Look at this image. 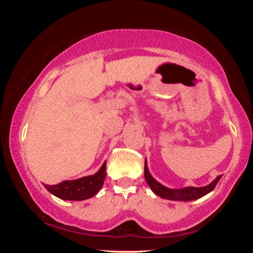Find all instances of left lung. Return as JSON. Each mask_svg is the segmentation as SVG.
I'll return each mask as SVG.
<instances>
[{"mask_svg":"<svg viewBox=\"0 0 253 253\" xmlns=\"http://www.w3.org/2000/svg\"><path fill=\"white\" fill-rule=\"evenodd\" d=\"M144 176H145V179H146L148 186L151 187V190L156 195L160 196V198L165 199V200H170V201H184V202H187V201L198 200L200 198H202V196L207 195L211 191H213V188L215 187L217 182L220 181L222 175H219V176H217L215 179H213V181L207 186H202V187L186 186L183 188H169V187L164 186L160 182H157L156 179L152 176V174L147 168V162L145 160Z\"/></svg>","mask_w":253,"mask_h":253,"instance_id":"1","label":"left lung"}]
</instances>
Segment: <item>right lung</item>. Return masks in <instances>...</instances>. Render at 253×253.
<instances>
[{"mask_svg": "<svg viewBox=\"0 0 253 253\" xmlns=\"http://www.w3.org/2000/svg\"><path fill=\"white\" fill-rule=\"evenodd\" d=\"M106 177V162L100 169L93 175L84 176L72 181H63L57 185H46L44 187L51 194L67 201H83L95 196L104 185Z\"/></svg>", "mask_w": 253, "mask_h": 253, "instance_id": "1", "label": "right lung"}]
</instances>
